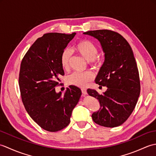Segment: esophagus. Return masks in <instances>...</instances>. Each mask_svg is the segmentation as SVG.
<instances>
[{
    "mask_svg": "<svg viewBox=\"0 0 156 156\" xmlns=\"http://www.w3.org/2000/svg\"><path fill=\"white\" fill-rule=\"evenodd\" d=\"M82 94H83V95L87 94V89H86V88H82Z\"/></svg>",
    "mask_w": 156,
    "mask_h": 156,
    "instance_id": "34e87169",
    "label": "esophagus"
}]
</instances>
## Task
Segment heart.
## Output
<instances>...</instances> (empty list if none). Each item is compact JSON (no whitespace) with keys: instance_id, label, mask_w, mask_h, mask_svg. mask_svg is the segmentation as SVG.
I'll return each mask as SVG.
<instances>
[{"instance_id":"b5f03b06","label":"heart","mask_w":156,"mask_h":156,"mask_svg":"<svg viewBox=\"0 0 156 156\" xmlns=\"http://www.w3.org/2000/svg\"><path fill=\"white\" fill-rule=\"evenodd\" d=\"M74 49L86 60L90 61L92 65L97 66L100 64V58L97 56L98 48L92 41L88 39H80L76 42L74 46ZM70 60V52L68 49H66L62 52L60 55V64L63 69L68 70L69 68ZM93 74L91 72H74L68 76L66 82L69 85L84 88L88 85V82L93 79Z\"/></svg>"}]
</instances>
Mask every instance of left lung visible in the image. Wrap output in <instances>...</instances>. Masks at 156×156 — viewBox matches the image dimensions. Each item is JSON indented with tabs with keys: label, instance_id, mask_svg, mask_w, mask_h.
Masks as SVG:
<instances>
[{
	"label": "left lung",
	"instance_id": "left-lung-1",
	"mask_svg": "<svg viewBox=\"0 0 156 156\" xmlns=\"http://www.w3.org/2000/svg\"><path fill=\"white\" fill-rule=\"evenodd\" d=\"M97 39L105 53V62L95 82L107 90L99 94L88 89V94L98 99L100 108L92 115L96 123L115 127L127 120L140 94V76L130 45L121 35L107 29L84 33Z\"/></svg>",
	"mask_w": 156,
	"mask_h": 156
}]
</instances>
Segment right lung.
<instances>
[{"instance_id": "right-lung-1", "label": "right lung", "mask_w": 156, "mask_h": 156, "mask_svg": "<svg viewBox=\"0 0 156 156\" xmlns=\"http://www.w3.org/2000/svg\"><path fill=\"white\" fill-rule=\"evenodd\" d=\"M75 35L44 34L31 46L21 64L19 84L23 103L33 120L48 131L67 127L82 94L75 86H69L63 95L55 90L64 75L61 54Z\"/></svg>"}]
</instances>
